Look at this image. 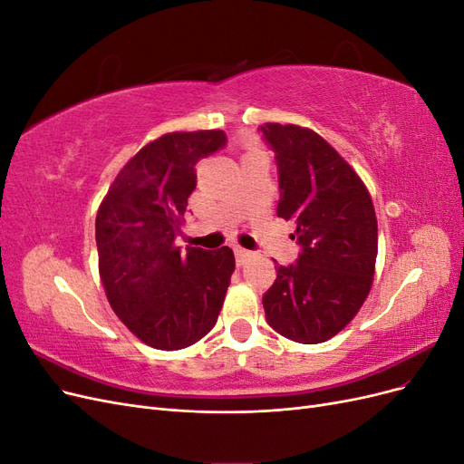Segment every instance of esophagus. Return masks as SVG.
<instances>
[{
    "label": "esophagus",
    "instance_id": "obj_1",
    "mask_svg": "<svg viewBox=\"0 0 464 464\" xmlns=\"http://www.w3.org/2000/svg\"><path fill=\"white\" fill-rule=\"evenodd\" d=\"M234 254H236V265H237V266L246 265L251 257H254V254H251V251L242 249V247H236V249H234Z\"/></svg>",
    "mask_w": 464,
    "mask_h": 464
}]
</instances>
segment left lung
I'll return each mask as SVG.
<instances>
[{
    "mask_svg": "<svg viewBox=\"0 0 464 464\" xmlns=\"http://www.w3.org/2000/svg\"><path fill=\"white\" fill-rule=\"evenodd\" d=\"M275 150L280 201L276 215L296 222L302 251L276 265L265 292L269 325L302 344L325 343L354 319L375 273L377 218L368 188L339 152L300 125L259 128Z\"/></svg>",
    "mask_w": 464,
    "mask_h": 464,
    "instance_id": "left-lung-1",
    "label": "left lung"
}]
</instances>
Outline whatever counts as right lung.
Wrapping results in <instances>:
<instances>
[{"label": "right lung", "instance_id": "add662e5", "mask_svg": "<svg viewBox=\"0 0 464 464\" xmlns=\"http://www.w3.org/2000/svg\"><path fill=\"white\" fill-rule=\"evenodd\" d=\"M227 145L220 130L174 131L125 164L96 215L98 271L111 310L159 350L191 346L215 327L234 273L230 247L176 246L195 164Z\"/></svg>", "mask_w": 464, "mask_h": 464}]
</instances>
